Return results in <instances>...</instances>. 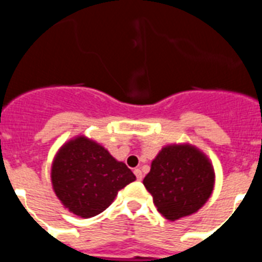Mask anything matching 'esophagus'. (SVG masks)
Returning <instances> with one entry per match:
<instances>
[{
    "mask_svg": "<svg viewBox=\"0 0 262 262\" xmlns=\"http://www.w3.org/2000/svg\"><path fill=\"white\" fill-rule=\"evenodd\" d=\"M134 175H136L137 180H138V181H141V180H142L143 175H142V171H141L140 168H136V169H134Z\"/></svg>",
    "mask_w": 262,
    "mask_h": 262,
    "instance_id": "1",
    "label": "esophagus"
}]
</instances>
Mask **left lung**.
Listing matches in <instances>:
<instances>
[{
	"label": "left lung",
	"instance_id": "left-lung-1",
	"mask_svg": "<svg viewBox=\"0 0 262 262\" xmlns=\"http://www.w3.org/2000/svg\"><path fill=\"white\" fill-rule=\"evenodd\" d=\"M214 168L209 158L189 143L164 146L151 162L143 185L158 211L176 221L201 209L213 193Z\"/></svg>",
	"mask_w": 262,
	"mask_h": 262
}]
</instances>
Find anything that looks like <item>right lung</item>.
<instances>
[{
  "mask_svg": "<svg viewBox=\"0 0 262 262\" xmlns=\"http://www.w3.org/2000/svg\"><path fill=\"white\" fill-rule=\"evenodd\" d=\"M51 179L56 195L70 213L91 218L104 211L136 176L107 148L78 136L61 146L52 163Z\"/></svg>",
  "mask_w": 262,
  "mask_h": 262,
  "instance_id": "1",
  "label": "right lung"
}]
</instances>
